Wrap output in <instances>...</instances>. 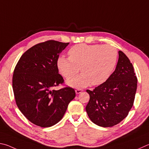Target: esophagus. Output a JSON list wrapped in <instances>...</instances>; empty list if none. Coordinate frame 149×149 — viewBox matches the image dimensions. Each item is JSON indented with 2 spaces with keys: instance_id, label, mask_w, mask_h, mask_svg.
<instances>
[{
  "instance_id": "esophagus-1",
  "label": "esophagus",
  "mask_w": 149,
  "mask_h": 149,
  "mask_svg": "<svg viewBox=\"0 0 149 149\" xmlns=\"http://www.w3.org/2000/svg\"><path fill=\"white\" fill-rule=\"evenodd\" d=\"M82 92V90L81 89H77L75 90V92H76L77 94H79V93H80Z\"/></svg>"
}]
</instances>
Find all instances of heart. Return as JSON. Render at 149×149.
Instances as JSON below:
<instances>
[{"label":"heart","mask_w":149,"mask_h":149,"mask_svg":"<svg viewBox=\"0 0 149 149\" xmlns=\"http://www.w3.org/2000/svg\"><path fill=\"white\" fill-rule=\"evenodd\" d=\"M69 57L60 56L57 67L66 78L74 76L79 70L82 73L69 78L67 84L75 88H84L92 83L100 85L105 82L113 73L118 60L116 48L109 45L79 44L70 48Z\"/></svg>","instance_id":"1"}]
</instances>
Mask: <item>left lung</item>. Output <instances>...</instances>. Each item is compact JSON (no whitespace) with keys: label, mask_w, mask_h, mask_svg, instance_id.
<instances>
[{"label":"left lung","mask_w":149,"mask_h":149,"mask_svg":"<svg viewBox=\"0 0 149 149\" xmlns=\"http://www.w3.org/2000/svg\"><path fill=\"white\" fill-rule=\"evenodd\" d=\"M115 70L106 81L93 90L86 111L92 122L112 127L126 118L134 105L137 79L133 65L124 53L118 52Z\"/></svg>","instance_id":"left-lung-1"}]
</instances>
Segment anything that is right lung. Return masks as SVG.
<instances>
[{"mask_svg": "<svg viewBox=\"0 0 149 149\" xmlns=\"http://www.w3.org/2000/svg\"><path fill=\"white\" fill-rule=\"evenodd\" d=\"M69 44L52 40L36 44L22 55L15 67L12 87L15 103L36 126L47 127L57 124L76 95L70 87L53 90L64 82L57 62Z\"/></svg>", "mask_w": 149, "mask_h": 149, "instance_id": "1", "label": "right lung"}]
</instances>
